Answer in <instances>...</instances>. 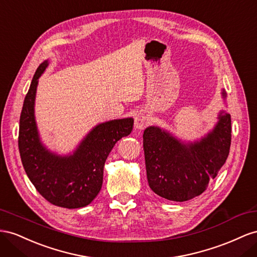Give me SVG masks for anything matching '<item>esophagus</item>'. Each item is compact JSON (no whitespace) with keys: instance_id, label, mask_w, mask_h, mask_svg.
<instances>
[{"instance_id":"esophagus-1","label":"esophagus","mask_w":257,"mask_h":257,"mask_svg":"<svg viewBox=\"0 0 257 257\" xmlns=\"http://www.w3.org/2000/svg\"><path fill=\"white\" fill-rule=\"evenodd\" d=\"M149 122H150L149 116L144 113H140L138 114L135 118V127L137 129H143L145 128V126H148Z\"/></svg>"}]
</instances>
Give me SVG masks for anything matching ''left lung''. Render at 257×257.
Returning a JSON list of instances; mask_svg holds the SVG:
<instances>
[{
  "label": "left lung",
  "instance_id": "8db88e82",
  "mask_svg": "<svg viewBox=\"0 0 257 257\" xmlns=\"http://www.w3.org/2000/svg\"><path fill=\"white\" fill-rule=\"evenodd\" d=\"M218 119L214 130L200 142L186 145L157 127L145 129L146 175L154 193L182 202L206 190L225 164L231 143L230 115L222 112Z\"/></svg>",
  "mask_w": 257,
  "mask_h": 257
}]
</instances>
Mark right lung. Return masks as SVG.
I'll return each mask as SVG.
<instances>
[{
	"label": "right lung",
	"mask_w": 257,
	"mask_h": 257,
	"mask_svg": "<svg viewBox=\"0 0 257 257\" xmlns=\"http://www.w3.org/2000/svg\"><path fill=\"white\" fill-rule=\"evenodd\" d=\"M47 64V61L40 64L25 98L19 121L20 157L28 178L47 201L61 208H83L99 194L108 154L117 141L131 134L134 119L99 124L71 156L59 157L49 153L40 142L33 111L38 79Z\"/></svg>",
	"instance_id": "1"
}]
</instances>
